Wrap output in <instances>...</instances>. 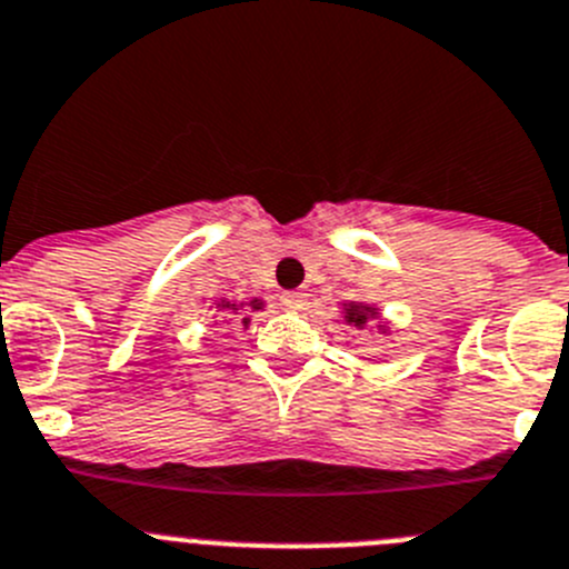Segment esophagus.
I'll return each mask as SVG.
<instances>
[{"label": "esophagus", "instance_id": "34e87169", "mask_svg": "<svg viewBox=\"0 0 569 569\" xmlns=\"http://www.w3.org/2000/svg\"><path fill=\"white\" fill-rule=\"evenodd\" d=\"M281 305L288 307V310H301L307 305V296L305 293H281Z\"/></svg>", "mask_w": 569, "mask_h": 569}]
</instances>
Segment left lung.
<instances>
[{"label":"left lung","instance_id":"obj_1","mask_svg":"<svg viewBox=\"0 0 569 569\" xmlns=\"http://www.w3.org/2000/svg\"><path fill=\"white\" fill-rule=\"evenodd\" d=\"M369 312H372V310H369V307H367V310H361V307H358V305H352V307H347V316H343V319H347L349 325L363 327V325H367Z\"/></svg>","mask_w":569,"mask_h":569}]
</instances>
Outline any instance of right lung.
Here are the masks:
<instances>
[{"label": "right lung", "mask_w": 569, "mask_h": 569, "mask_svg": "<svg viewBox=\"0 0 569 569\" xmlns=\"http://www.w3.org/2000/svg\"><path fill=\"white\" fill-rule=\"evenodd\" d=\"M220 307H222V310H226V307H228V310H237V307H233V305H220ZM250 307H253V310H262V301L253 299V301H250ZM248 321L250 319H242V325H248Z\"/></svg>", "instance_id": "obj_1"}]
</instances>
